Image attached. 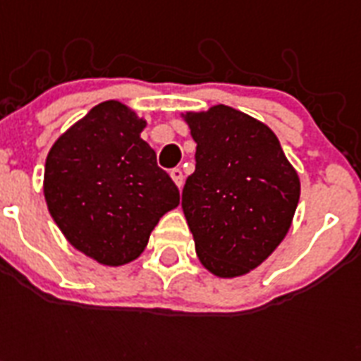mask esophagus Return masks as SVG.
Instances as JSON below:
<instances>
[{
	"instance_id": "1",
	"label": "esophagus",
	"mask_w": 361,
	"mask_h": 361,
	"mask_svg": "<svg viewBox=\"0 0 361 361\" xmlns=\"http://www.w3.org/2000/svg\"><path fill=\"white\" fill-rule=\"evenodd\" d=\"M170 178H172V181H174L178 189H181V187H183V172H181V169L170 170Z\"/></svg>"
}]
</instances>
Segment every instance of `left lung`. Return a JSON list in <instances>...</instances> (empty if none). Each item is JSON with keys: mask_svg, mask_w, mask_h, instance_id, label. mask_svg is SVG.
Listing matches in <instances>:
<instances>
[{"mask_svg": "<svg viewBox=\"0 0 361 361\" xmlns=\"http://www.w3.org/2000/svg\"><path fill=\"white\" fill-rule=\"evenodd\" d=\"M181 118L197 142L181 209L198 260L217 277H241L288 234L300 176L274 130L252 116L215 104Z\"/></svg>", "mask_w": 361, "mask_h": 361, "instance_id": "obj_1", "label": "left lung"}]
</instances>
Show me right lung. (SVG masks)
Here are the masks:
<instances>
[{"label":"right lung","instance_id":"obj_1","mask_svg":"<svg viewBox=\"0 0 361 361\" xmlns=\"http://www.w3.org/2000/svg\"><path fill=\"white\" fill-rule=\"evenodd\" d=\"M147 121L120 101L93 106L54 142L42 192L59 231L95 262L118 268L140 257L180 192L142 140Z\"/></svg>","mask_w":361,"mask_h":361}]
</instances>
